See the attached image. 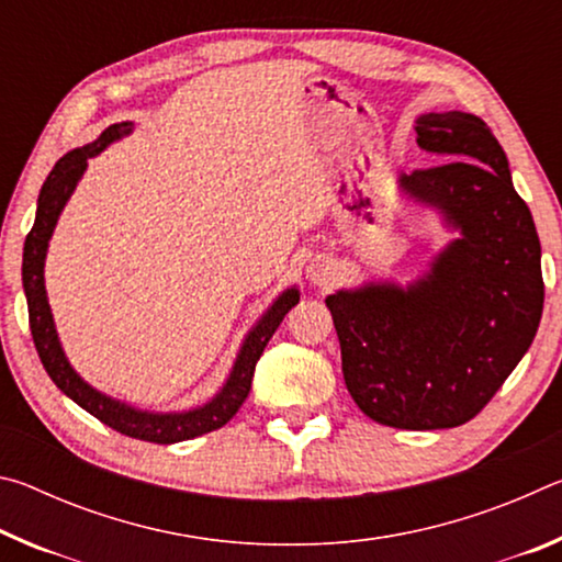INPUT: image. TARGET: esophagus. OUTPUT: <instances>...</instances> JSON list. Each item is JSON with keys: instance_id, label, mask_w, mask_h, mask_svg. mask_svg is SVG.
Segmentation results:
<instances>
[{"instance_id": "1", "label": "esophagus", "mask_w": 562, "mask_h": 562, "mask_svg": "<svg viewBox=\"0 0 562 562\" xmlns=\"http://www.w3.org/2000/svg\"><path fill=\"white\" fill-rule=\"evenodd\" d=\"M337 265L329 258H322V255H317V258L307 265V280L312 284H317V288H329V284L337 280Z\"/></svg>"}]
</instances>
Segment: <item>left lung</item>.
<instances>
[{"instance_id": "obj_1", "label": "left lung", "mask_w": 562, "mask_h": 562, "mask_svg": "<svg viewBox=\"0 0 562 562\" xmlns=\"http://www.w3.org/2000/svg\"><path fill=\"white\" fill-rule=\"evenodd\" d=\"M416 144L449 164L398 173L396 190L451 235L406 284L372 278L327 297L341 374L394 429L461 426L526 357L543 315L540 240L508 158L479 116L422 113Z\"/></svg>"}]
</instances>
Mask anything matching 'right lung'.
I'll list each match as a JSON object with an SVG mask.
<instances>
[{
	"label": "right lung",
	"mask_w": 562,
	"mask_h": 562,
	"mask_svg": "<svg viewBox=\"0 0 562 562\" xmlns=\"http://www.w3.org/2000/svg\"><path fill=\"white\" fill-rule=\"evenodd\" d=\"M133 128H136L133 121L113 123V126L103 131L93 144L74 148L64 158L56 160V166L52 168V173L46 176L40 190L34 227L24 240L22 284L26 294V307H30L34 347L40 351V359L46 374L52 376V382L59 386L71 402L79 404L83 412L97 416L99 422L111 426V429H116L123 436L154 443H178L221 429L223 424H227L235 416L247 394H250L255 364H258L260 355L265 347H268L270 337L274 335V329L280 327L284 315L300 302V288L297 284L284 288L278 297L272 300L270 307L258 317V322L247 329L223 386L217 389L205 404L180 408V412H150V408L133 406L128 402H121L116 396L99 392L97 386H91L87 379L76 372L61 347L59 331H56V322L49 307V297H46V252H49L52 235L56 231V223H59L66 203H69L76 186H79V180L87 173L89 158H97L111 144L131 136Z\"/></svg>",
	"instance_id": "add662e5"
}]
</instances>
